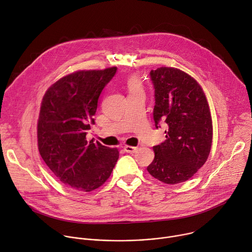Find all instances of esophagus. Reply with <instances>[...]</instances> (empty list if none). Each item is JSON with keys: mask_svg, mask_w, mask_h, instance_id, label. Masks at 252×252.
Wrapping results in <instances>:
<instances>
[{"mask_svg": "<svg viewBox=\"0 0 252 252\" xmlns=\"http://www.w3.org/2000/svg\"><path fill=\"white\" fill-rule=\"evenodd\" d=\"M124 149H125V151H126V152H127V153H134V152H136L137 147H135V146L126 145V146L124 147Z\"/></svg>", "mask_w": 252, "mask_h": 252, "instance_id": "1", "label": "esophagus"}]
</instances>
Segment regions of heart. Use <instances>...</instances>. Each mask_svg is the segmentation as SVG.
<instances>
[{
    "label": "heart",
    "instance_id": "b5f03b06",
    "mask_svg": "<svg viewBox=\"0 0 252 252\" xmlns=\"http://www.w3.org/2000/svg\"><path fill=\"white\" fill-rule=\"evenodd\" d=\"M126 87H127V90L129 91V93H134V92L142 91V86H141L140 80L135 75H131V76H129L127 78V80H126Z\"/></svg>",
    "mask_w": 252,
    "mask_h": 252
}]
</instances>
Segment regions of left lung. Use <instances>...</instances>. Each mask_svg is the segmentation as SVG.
Listing matches in <instances>:
<instances>
[{"label":"left lung","mask_w":252,"mask_h":252,"mask_svg":"<svg viewBox=\"0 0 252 252\" xmlns=\"http://www.w3.org/2000/svg\"><path fill=\"white\" fill-rule=\"evenodd\" d=\"M154 87L153 120L164 122V142L153 146L154 159L147 167L151 176L165 184L190 179L207 161L213 140L209 104L199 83L172 67L150 71Z\"/></svg>","instance_id":"left-lung-1"}]
</instances>
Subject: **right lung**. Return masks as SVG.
Listing matches in <instances>:
<instances>
[{
  "label": "right lung",
  "mask_w": 252,
  "mask_h": 252,
  "mask_svg": "<svg viewBox=\"0 0 252 252\" xmlns=\"http://www.w3.org/2000/svg\"><path fill=\"white\" fill-rule=\"evenodd\" d=\"M117 72L82 70L64 76L43 96L37 123L40 156L65 185L82 192L102 186L119 159V150L86 139L95 124L99 97Z\"/></svg>",
  "instance_id": "add662e5"
}]
</instances>
